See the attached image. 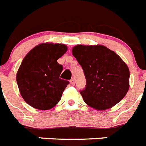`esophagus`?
Here are the masks:
<instances>
[{
  "label": "esophagus",
  "instance_id": "1",
  "mask_svg": "<svg viewBox=\"0 0 146 146\" xmlns=\"http://www.w3.org/2000/svg\"><path fill=\"white\" fill-rule=\"evenodd\" d=\"M70 84H71L72 85H74L75 82H74V79H72V80H70Z\"/></svg>",
  "mask_w": 146,
  "mask_h": 146
}]
</instances>
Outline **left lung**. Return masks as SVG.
<instances>
[{
  "mask_svg": "<svg viewBox=\"0 0 146 146\" xmlns=\"http://www.w3.org/2000/svg\"><path fill=\"white\" fill-rule=\"evenodd\" d=\"M72 54L86 77V88L80 91L86 104L102 111L123 100L130 87V70L117 53L100 44H78Z\"/></svg>",
  "mask_w": 146,
  "mask_h": 146,
  "instance_id": "left-lung-1",
  "label": "left lung"
}]
</instances>
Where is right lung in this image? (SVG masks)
<instances>
[{
	"label": "right lung",
	"instance_id": "right-lung-1",
	"mask_svg": "<svg viewBox=\"0 0 146 146\" xmlns=\"http://www.w3.org/2000/svg\"><path fill=\"white\" fill-rule=\"evenodd\" d=\"M68 50L66 44L42 43L31 49L16 73L19 93L31 107L48 110L60 101L68 81L59 78L62 66L57 60Z\"/></svg>",
	"mask_w": 146,
	"mask_h": 146
}]
</instances>
